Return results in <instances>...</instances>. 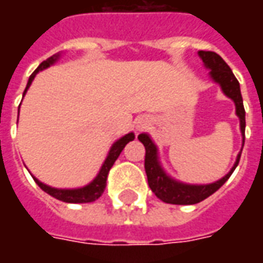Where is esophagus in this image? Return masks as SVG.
<instances>
[{
    "label": "esophagus",
    "instance_id": "1",
    "mask_svg": "<svg viewBox=\"0 0 263 263\" xmlns=\"http://www.w3.org/2000/svg\"><path fill=\"white\" fill-rule=\"evenodd\" d=\"M148 124H149L148 118H139L137 122V128L139 129V131H141V129H143V128L148 125Z\"/></svg>",
    "mask_w": 263,
    "mask_h": 263
}]
</instances>
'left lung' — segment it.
Segmentation results:
<instances>
[{"label": "left lung", "mask_w": 263, "mask_h": 263, "mask_svg": "<svg viewBox=\"0 0 263 263\" xmlns=\"http://www.w3.org/2000/svg\"><path fill=\"white\" fill-rule=\"evenodd\" d=\"M198 56L203 60L204 66L210 70L211 79L217 84H220L222 92L235 103V112L239 118L241 134H242L243 142H245V109H243L239 83L235 79L232 70L230 69V66L222 60L220 54H217L215 52L200 50ZM138 139L143 143L145 151H146L145 172L148 176L149 187L156 197L169 204H196L205 200L209 196L215 193L230 179L232 172L235 171V167L239 163V158H241V154H238L237 160H235L231 171L217 182L210 183V184H186V183L177 182L175 179H172L163 171V167L160 166L159 158H158V148L148 134H141ZM241 152H242V149H241Z\"/></svg>", "instance_id": "left-lung-1"}]
</instances>
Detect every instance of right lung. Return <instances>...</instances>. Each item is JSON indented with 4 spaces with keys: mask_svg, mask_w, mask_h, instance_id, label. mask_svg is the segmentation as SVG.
Masks as SVG:
<instances>
[{
    "mask_svg": "<svg viewBox=\"0 0 263 263\" xmlns=\"http://www.w3.org/2000/svg\"><path fill=\"white\" fill-rule=\"evenodd\" d=\"M60 53L53 54L52 58H49L45 62H42L41 65L37 66V69L33 71L29 77V80H28V84H26L25 91H24V96H25V92L28 91V88L31 87L32 81L35 79V76L41 71V70L48 69L49 66H52L56 62V60L59 59ZM134 132H129V134H126L122 138H120L117 142L112 143V146L109 149L108 155H107V158L104 160L103 166H101V169L98 172V175L94 177V180L91 183H88L87 186L80 189H54L50 187L48 184H45V183L39 182L36 177H33V180L36 182V184L39 187L42 189L43 192H46L48 194H50L52 197L58 198L60 201H65V203H91V201H96L101 194L104 193V190H105V186H107V177H108V172L109 169L112 167L114 165V162L118 159V156L122 152V149L125 148V145L129 141H134Z\"/></svg>",
    "mask_w": 263,
    "mask_h": 263,
    "instance_id": "add662e5",
    "label": "right lung"
}]
</instances>
